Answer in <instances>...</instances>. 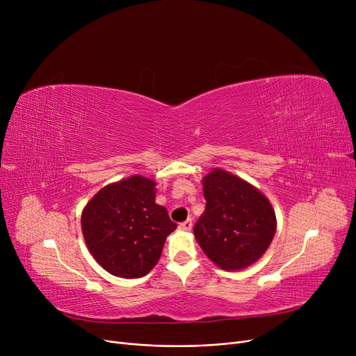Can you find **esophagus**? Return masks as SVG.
Returning a JSON list of instances; mask_svg holds the SVG:
<instances>
[{
  "label": "esophagus",
  "instance_id": "esophagus-1",
  "mask_svg": "<svg viewBox=\"0 0 356 356\" xmlns=\"http://www.w3.org/2000/svg\"><path fill=\"white\" fill-rule=\"evenodd\" d=\"M192 227H193V220H192V219L184 220V222H181L180 225H179V228H180L181 231H191Z\"/></svg>",
  "mask_w": 356,
  "mask_h": 356
}]
</instances>
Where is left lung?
<instances>
[{"label": "left lung", "mask_w": 356, "mask_h": 356, "mask_svg": "<svg viewBox=\"0 0 356 356\" xmlns=\"http://www.w3.org/2000/svg\"><path fill=\"white\" fill-rule=\"evenodd\" d=\"M202 184L207 208L193 228L197 244L220 270L248 268L275 235L273 204L255 186L223 168H212Z\"/></svg>", "instance_id": "1"}]
</instances>
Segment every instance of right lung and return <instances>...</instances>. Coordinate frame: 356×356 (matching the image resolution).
<instances>
[{"label":"right lung","instance_id":"obj_1","mask_svg":"<svg viewBox=\"0 0 356 356\" xmlns=\"http://www.w3.org/2000/svg\"><path fill=\"white\" fill-rule=\"evenodd\" d=\"M156 181L134 175L109 183L82 211L85 244L109 274L140 278L159 263L167 235L177 225L156 203Z\"/></svg>","mask_w":356,"mask_h":356}]
</instances>
